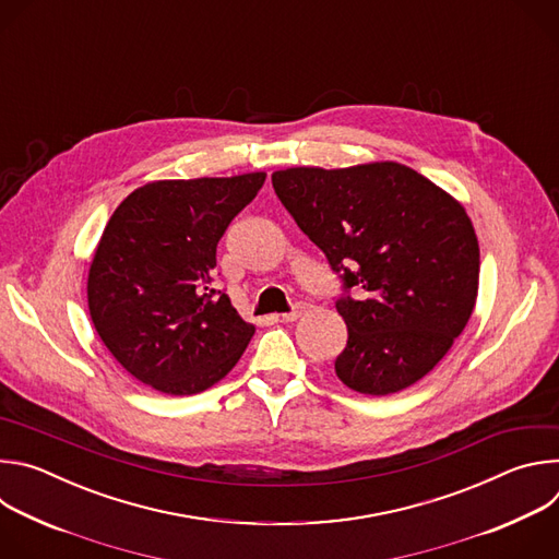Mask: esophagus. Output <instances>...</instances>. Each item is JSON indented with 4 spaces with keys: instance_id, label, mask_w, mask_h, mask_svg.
I'll list each match as a JSON object with an SVG mask.
<instances>
[{
    "instance_id": "obj_1",
    "label": "esophagus",
    "mask_w": 559,
    "mask_h": 559,
    "mask_svg": "<svg viewBox=\"0 0 559 559\" xmlns=\"http://www.w3.org/2000/svg\"><path fill=\"white\" fill-rule=\"evenodd\" d=\"M300 313H302V307L298 305L296 309H292V311H287V313H281V316H276V318H278L281 323H294Z\"/></svg>"
}]
</instances>
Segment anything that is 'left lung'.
<instances>
[{
  "mask_svg": "<svg viewBox=\"0 0 559 559\" xmlns=\"http://www.w3.org/2000/svg\"><path fill=\"white\" fill-rule=\"evenodd\" d=\"M272 186L343 281L336 309L349 336L336 376L367 395L403 391L427 376L477 298L480 248L464 207L393 162L287 168L272 175ZM352 286L358 299L348 296Z\"/></svg>",
  "mask_w": 559,
  "mask_h": 559,
  "instance_id": "left-lung-1",
  "label": "left lung"
}]
</instances>
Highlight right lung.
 <instances>
[{
  "label": "right lung",
  "mask_w": 559,
  "mask_h": 559,
  "mask_svg": "<svg viewBox=\"0 0 559 559\" xmlns=\"http://www.w3.org/2000/svg\"><path fill=\"white\" fill-rule=\"evenodd\" d=\"M265 173L154 181L110 216L88 274L95 330L143 384L192 395L227 376L254 325L214 289L216 246Z\"/></svg>",
  "instance_id": "obj_1"
}]
</instances>
